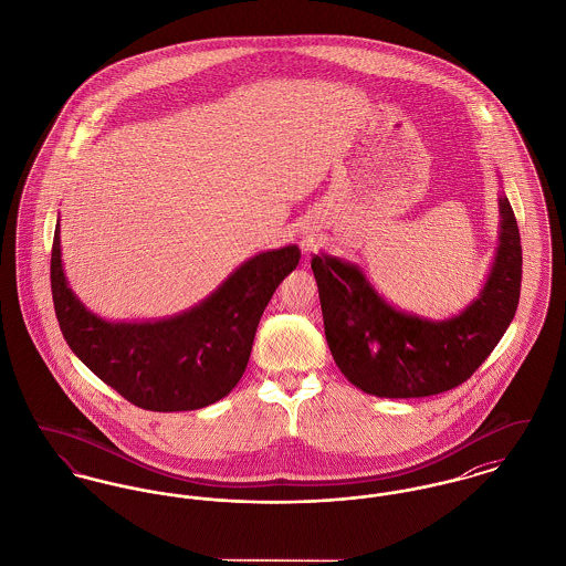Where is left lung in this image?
<instances>
[{"instance_id":"obj_1","label":"left lung","mask_w":566,"mask_h":566,"mask_svg":"<svg viewBox=\"0 0 566 566\" xmlns=\"http://www.w3.org/2000/svg\"><path fill=\"white\" fill-rule=\"evenodd\" d=\"M325 338L348 381L381 398H420L468 381L509 329L522 291V239L500 198V245L479 297L459 316L429 321L391 307L357 264L314 254Z\"/></svg>"}]
</instances>
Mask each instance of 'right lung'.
I'll use <instances>...</instances> for the list:
<instances>
[{
    "instance_id": "add662e5",
    "label": "right lung",
    "mask_w": 566,
    "mask_h": 566,
    "mask_svg": "<svg viewBox=\"0 0 566 566\" xmlns=\"http://www.w3.org/2000/svg\"><path fill=\"white\" fill-rule=\"evenodd\" d=\"M300 259L297 245L262 252L182 314L109 323L69 289L55 226L51 295L64 340L101 381L148 411H191L218 402L239 384L262 312Z\"/></svg>"
}]
</instances>
